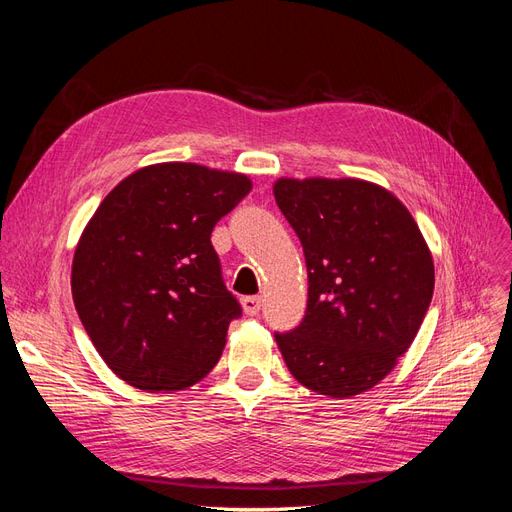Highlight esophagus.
<instances>
[{"mask_svg": "<svg viewBox=\"0 0 512 512\" xmlns=\"http://www.w3.org/2000/svg\"><path fill=\"white\" fill-rule=\"evenodd\" d=\"M241 305H243V312L247 316H256L262 307V299L260 297H243Z\"/></svg>", "mask_w": 512, "mask_h": 512, "instance_id": "1", "label": "esophagus"}]
</instances>
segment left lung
<instances>
[{
    "mask_svg": "<svg viewBox=\"0 0 512 512\" xmlns=\"http://www.w3.org/2000/svg\"><path fill=\"white\" fill-rule=\"evenodd\" d=\"M275 203L307 265L301 324L275 333L290 374L307 389L352 397L389 376L421 329L433 260L410 211L363 179H277Z\"/></svg>",
    "mask_w": 512,
    "mask_h": 512,
    "instance_id": "obj_1",
    "label": "left lung"
}]
</instances>
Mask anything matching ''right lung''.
Wrapping results in <instances>:
<instances>
[{"label":"right lung","mask_w":512,"mask_h":512,"mask_svg":"<svg viewBox=\"0 0 512 512\" xmlns=\"http://www.w3.org/2000/svg\"><path fill=\"white\" fill-rule=\"evenodd\" d=\"M250 190L241 173L162 162L102 200L76 245L72 299L121 380L181 391L220 361L241 305L224 286L211 232Z\"/></svg>","instance_id":"add662e5"}]
</instances>
